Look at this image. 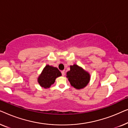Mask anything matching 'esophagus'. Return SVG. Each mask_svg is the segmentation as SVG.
<instances>
[{"label": "esophagus", "mask_w": 128, "mask_h": 128, "mask_svg": "<svg viewBox=\"0 0 128 128\" xmlns=\"http://www.w3.org/2000/svg\"><path fill=\"white\" fill-rule=\"evenodd\" d=\"M62 76H64V75H65V72H64V71H62Z\"/></svg>", "instance_id": "1"}]
</instances>
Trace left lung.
Masks as SVG:
<instances>
[{
	"instance_id": "obj_1",
	"label": "left lung",
	"mask_w": 128,
	"mask_h": 128,
	"mask_svg": "<svg viewBox=\"0 0 128 128\" xmlns=\"http://www.w3.org/2000/svg\"><path fill=\"white\" fill-rule=\"evenodd\" d=\"M66 78L72 86L76 89H81L89 84L90 76L80 66L74 64L70 66V71L66 72Z\"/></svg>"
}]
</instances>
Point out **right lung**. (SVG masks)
Returning <instances> with one entry per match:
<instances>
[{"label":"right lung","instance_id":"obj_1","mask_svg":"<svg viewBox=\"0 0 128 128\" xmlns=\"http://www.w3.org/2000/svg\"><path fill=\"white\" fill-rule=\"evenodd\" d=\"M62 75V73L56 67L47 65L38 78V82L40 86L48 88L55 82L57 77Z\"/></svg>","mask_w":128,"mask_h":128}]
</instances>
